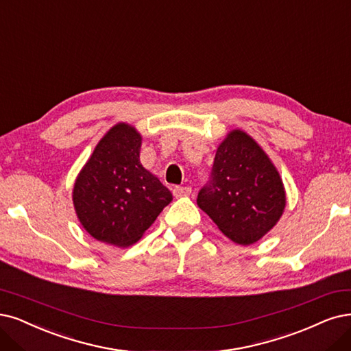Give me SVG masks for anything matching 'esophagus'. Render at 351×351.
<instances>
[{
    "label": "esophagus",
    "mask_w": 351,
    "mask_h": 351,
    "mask_svg": "<svg viewBox=\"0 0 351 351\" xmlns=\"http://www.w3.org/2000/svg\"><path fill=\"white\" fill-rule=\"evenodd\" d=\"M191 186H175L173 188V195L175 197H186L191 193Z\"/></svg>",
    "instance_id": "esophagus-1"
}]
</instances>
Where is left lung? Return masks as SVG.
I'll return each mask as SVG.
<instances>
[{
	"instance_id": "left-lung-1",
	"label": "left lung",
	"mask_w": 351,
	"mask_h": 351,
	"mask_svg": "<svg viewBox=\"0 0 351 351\" xmlns=\"http://www.w3.org/2000/svg\"><path fill=\"white\" fill-rule=\"evenodd\" d=\"M197 204L224 236L249 245L276 226L287 193L263 149L247 133L232 130L217 149L211 178Z\"/></svg>"
}]
</instances>
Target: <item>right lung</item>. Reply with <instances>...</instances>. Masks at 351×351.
I'll return each mask as SVG.
<instances>
[{
  "instance_id": "right-lung-1",
  "label": "right lung",
  "mask_w": 351,
  "mask_h": 351,
  "mask_svg": "<svg viewBox=\"0 0 351 351\" xmlns=\"http://www.w3.org/2000/svg\"><path fill=\"white\" fill-rule=\"evenodd\" d=\"M141 136L125 123L108 130L77 175L72 199L81 226L95 240L128 247L172 201L140 163Z\"/></svg>"
}]
</instances>
